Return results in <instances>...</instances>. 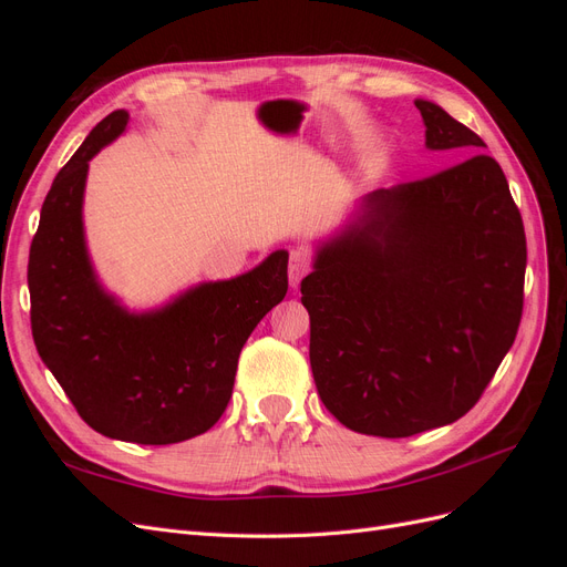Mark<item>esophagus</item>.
Segmentation results:
<instances>
[{"instance_id":"1","label":"esophagus","mask_w":567,"mask_h":567,"mask_svg":"<svg viewBox=\"0 0 567 567\" xmlns=\"http://www.w3.org/2000/svg\"><path fill=\"white\" fill-rule=\"evenodd\" d=\"M307 271H310V252H307L305 248H293V250H290V257H288V281H290V288L296 290Z\"/></svg>"}]
</instances>
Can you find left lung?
<instances>
[{
    "label": "left lung",
    "instance_id": "obj_1",
    "mask_svg": "<svg viewBox=\"0 0 567 567\" xmlns=\"http://www.w3.org/2000/svg\"><path fill=\"white\" fill-rule=\"evenodd\" d=\"M425 148L473 153L359 198L315 244L300 286L323 406L354 433L409 437L461 419L511 350L523 315V219L485 142L416 99Z\"/></svg>",
    "mask_w": 567,
    "mask_h": 567
}]
</instances>
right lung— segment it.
Here are the masks:
<instances>
[{
    "instance_id": "add662e5",
    "label": "right lung",
    "mask_w": 567,
    "mask_h": 567,
    "mask_svg": "<svg viewBox=\"0 0 567 567\" xmlns=\"http://www.w3.org/2000/svg\"><path fill=\"white\" fill-rule=\"evenodd\" d=\"M113 111L87 134L44 198L30 246L32 338L84 423L111 440L175 444L219 421L238 354L288 290V252L231 279L200 281L148 310L101 284L84 234L90 161L125 134Z\"/></svg>"
}]
</instances>
